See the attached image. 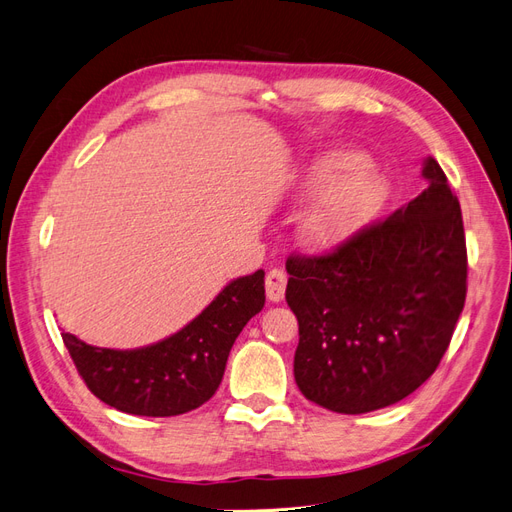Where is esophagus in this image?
Segmentation results:
<instances>
[{
    "instance_id": "esophagus-1",
    "label": "esophagus",
    "mask_w": 512,
    "mask_h": 512,
    "mask_svg": "<svg viewBox=\"0 0 512 512\" xmlns=\"http://www.w3.org/2000/svg\"><path fill=\"white\" fill-rule=\"evenodd\" d=\"M286 284H288V277L282 269H273L267 273V299L273 303H280L284 299V292H286Z\"/></svg>"
}]
</instances>
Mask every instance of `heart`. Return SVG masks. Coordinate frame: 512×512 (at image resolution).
Returning <instances> with one entry per match:
<instances>
[{
	"instance_id": "b5f03b06",
	"label": "heart",
	"mask_w": 512,
	"mask_h": 512,
	"mask_svg": "<svg viewBox=\"0 0 512 512\" xmlns=\"http://www.w3.org/2000/svg\"><path fill=\"white\" fill-rule=\"evenodd\" d=\"M301 192H318L299 218V237L316 252L344 245L376 218L391 194L389 179L361 153L335 149L309 162Z\"/></svg>"
}]
</instances>
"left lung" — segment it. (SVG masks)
I'll list each match as a JSON object with an SVG mask.
<instances>
[{"label":"left lung","mask_w":512,"mask_h":512,"mask_svg":"<svg viewBox=\"0 0 512 512\" xmlns=\"http://www.w3.org/2000/svg\"><path fill=\"white\" fill-rule=\"evenodd\" d=\"M427 188L324 256H290L286 301L299 320L294 380L339 414L374 412L414 393L451 344L466 303L461 207L440 164Z\"/></svg>","instance_id":"8db88e82"}]
</instances>
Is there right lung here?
I'll return each instance as SVG.
<instances>
[{
    "instance_id": "1",
    "label": "right lung",
    "mask_w": 512,
    "mask_h": 512,
    "mask_svg": "<svg viewBox=\"0 0 512 512\" xmlns=\"http://www.w3.org/2000/svg\"><path fill=\"white\" fill-rule=\"evenodd\" d=\"M265 307V271L237 277L181 331L134 350L98 348L61 333L87 389L136 416H177L213 397L232 344Z\"/></svg>"
}]
</instances>
